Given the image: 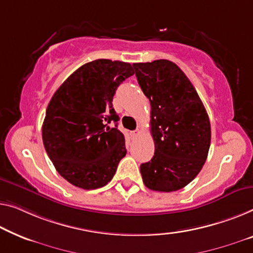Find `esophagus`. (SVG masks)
<instances>
[{
  "instance_id": "obj_1",
  "label": "esophagus",
  "mask_w": 253,
  "mask_h": 253,
  "mask_svg": "<svg viewBox=\"0 0 253 253\" xmlns=\"http://www.w3.org/2000/svg\"><path fill=\"white\" fill-rule=\"evenodd\" d=\"M141 134V129H136V130H133L130 133V135H131V137H137L138 135Z\"/></svg>"
}]
</instances>
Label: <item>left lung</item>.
<instances>
[{"instance_id":"left-lung-1","label":"left lung","mask_w":253,"mask_h":253,"mask_svg":"<svg viewBox=\"0 0 253 253\" xmlns=\"http://www.w3.org/2000/svg\"><path fill=\"white\" fill-rule=\"evenodd\" d=\"M139 86L151 103L154 156L141 165L145 186L174 192L191 183L208 157L209 117L194 86L169 60L133 63Z\"/></svg>"}]
</instances>
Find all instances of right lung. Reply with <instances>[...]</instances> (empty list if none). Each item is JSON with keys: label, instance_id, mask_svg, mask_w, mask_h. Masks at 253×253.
<instances>
[{"label": "right lung", "instance_id": "1", "mask_svg": "<svg viewBox=\"0 0 253 253\" xmlns=\"http://www.w3.org/2000/svg\"><path fill=\"white\" fill-rule=\"evenodd\" d=\"M134 74L130 63L94 60L71 74L52 96L42 127L44 148L74 186L107 185L126 156L112 100L117 87ZM111 122L115 127L108 126Z\"/></svg>", "mask_w": 253, "mask_h": 253}]
</instances>
